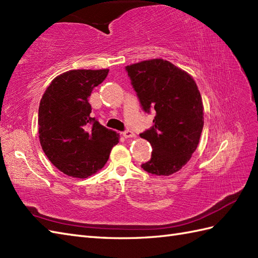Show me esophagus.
Listing matches in <instances>:
<instances>
[{
  "label": "esophagus",
  "mask_w": 258,
  "mask_h": 258,
  "mask_svg": "<svg viewBox=\"0 0 258 258\" xmlns=\"http://www.w3.org/2000/svg\"><path fill=\"white\" fill-rule=\"evenodd\" d=\"M123 136H124L125 139H131V138H134L135 134L132 132V131H130V130H126L125 132H123Z\"/></svg>",
  "instance_id": "1"
}]
</instances>
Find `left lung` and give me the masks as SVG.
<instances>
[{"label": "left lung", "mask_w": 258, "mask_h": 258, "mask_svg": "<svg viewBox=\"0 0 258 258\" xmlns=\"http://www.w3.org/2000/svg\"><path fill=\"white\" fill-rule=\"evenodd\" d=\"M125 69L144 111L156 112L154 125L140 134L153 149L151 160L142 168L158 176L178 172L195 152L204 126V107L195 81L162 58Z\"/></svg>", "instance_id": "obj_1"}]
</instances>
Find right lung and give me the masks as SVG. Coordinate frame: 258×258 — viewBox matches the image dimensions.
<instances>
[{
	"label": "right lung",
	"mask_w": 258,
	"mask_h": 258,
	"mask_svg": "<svg viewBox=\"0 0 258 258\" xmlns=\"http://www.w3.org/2000/svg\"><path fill=\"white\" fill-rule=\"evenodd\" d=\"M108 70H72L56 76L38 107V138L54 166L86 178L105 165L118 134L91 117L89 97Z\"/></svg>",
	"instance_id": "obj_1"
}]
</instances>
